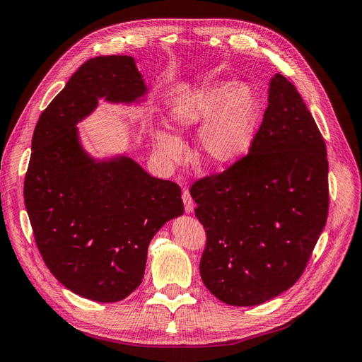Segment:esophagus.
<instances>
[{"label": "esophagus", "instance_id": "esophagus-1", "mask_svg": "<svg viewBox=\"0 0 362 362\" xmlns=\"http://www.w3.org/2000/svg\"><path fill=\"white\" fill-rule=\"evenodd\" d=\"M182 202H184V210L185 213H192L193 208H194V202L190 196V192L187 189L182 190Z\"/></svg>", "mask_w": 362, "mask_h": 362}]
</instances>
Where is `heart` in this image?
I'll return each mask as SVG.
<instances>
[{
	"mask_svg": "<svg viewBox=\"0 0 362 362\" xmlns=\"http://www.w3.org/2000/svg\"><path fill=\"white\" fill-rule=\"evenodd\" d=\"M261 116L255 90L243 83L216 81L175 100L169 117L180 129L202 127L199 158L206 168H225L249 149ZM156 144L168 160L181 161L182 141L166 131H157Z\"/></svg>",
	"mask_w": 362,
	"mask_h": 362,
	"instance_id": "heart-1",
	"label": "heart"
}]
</instances>
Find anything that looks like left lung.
Returning <instances> with one entry per match:
<instances>
[{"instance_id":"obj_1","label":"left lung","mask_w":362,"mask_h":362,"mask_svg":"<svg viewBox=\"0 0 362 362\" xmlns=\"http://www.w3.org/2000/svg\"><path fill=\"white\" fill-rule=\"evenodd\" d=\"M190 194L206 234L201 278L218 300L254 306L298 282L326 225L329 185L325 140L286 76L270 81L247 156Z\"/></svg>"}]
</instances>
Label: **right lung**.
I'll use <instances>...</instances> for the list:
<instances>
[{
  "instance_id": "obj_1",
  "label": "right lung",
  "mask_w": 362,
  "mask_h": 362,
  "mask_svg": "<svg viewBox=\"0 0 362 362\" xmlns=\"http://www.w3.org/2000/svg\"><path fill=\"white\" fill-rule=\"evenodd\" d=\"M146 86L129 56L87 60L42 112L31 140L24 201L40 255L64 287L117 302L144 279L149 242L184 213L177 182L151 177L136 161H95L76 124L100 98L134 103Z\"/></svg>"
}]
</instances>
